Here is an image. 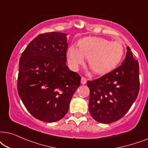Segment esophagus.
<instances>
[{
  "label": "esophagus",
  "mask_w": 148,
  "mask_h": 148,
  "mask_svg": "<svg viewBox=\"0 0 148 148\" xmlns=\"http://www.w3.org/2000/svg\"><path fill=\"white\" fill-rule=\"evenodd\" d=\"M86 81H87V80H86L85 78H84V77L81 78V84H85L86 83Z\"/></svg>",
  "instance_id": "34e87169"
}]
</instances>
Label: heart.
<instances>
[{
    "mask_svg": "<svg viewBox=\"0 0 148 148\" xmlns=\"http://www.w3.org/2000/svg\"><path fill=\"white\" fill-rule=\"evenodd\" d=\"M124 47L118 41L110 42L97 36H88L80 39L77 48L71 46L66 52V58L71 68L77 70L88 59V64L94 73L103 75L114 70L121 62Z\"/></svg>",
    "mask_w": 148,
    "mask_h": 148,
    "instance_id": "obj_1",
    "label": "heart"
}]
</instances>
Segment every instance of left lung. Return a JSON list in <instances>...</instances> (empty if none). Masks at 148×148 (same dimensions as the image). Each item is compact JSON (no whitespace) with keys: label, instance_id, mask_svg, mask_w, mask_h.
<instances>
[{"label":"left lung","instance_id":"8db88e82","mask_svg":"<svg viewBox=\"0 0 148 148\" xmlns=\"http://www.w3.org/2000/svg\"><path fill=\"white\" fill-rule=\"evenodd\" d=\"M122 64L98 79L87 82L89 88L88 110L98 123L109 124L119 121L129 111L139 90V63L131 49Z\"/></svg>","mask_w":148,"mask_h":148}]
</instances>
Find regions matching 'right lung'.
I'll return each mask as SVG.
<instances>
[{
    "instance_id": "right-lung-1",
    "label": "right lung",
    "mask_w": 148,
    "mask_h": 148,
    "mask_svg": "<svg viewBox=\"0 0 148 148\" xmlns=\"http://www.w3.org/2000/svg\"><path fill=\"white\" fill-rule=\"evenodd\" d=\"M67 34H39L19 59L17 91L23 105L36 119L53 123L68 111L80 76L66 66Z\"/></svg>"
}]
</instances>
